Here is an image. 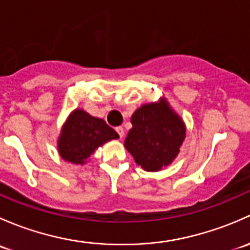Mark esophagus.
Masks as SVG:
<instances>
[{
	"instance_id": "esophagus-1",
	"label": "esophagus",
	"mask_w": 250,
	"mask_h": 250,
	"mask_svg": "<svg viewBox=\"0 0 250 250\" xmlns=\"http://www.w3.org/2000/svg\"><path fill=\"white\" fill-rule=\"evenodd\" d=\"M115 131H117L118 135H119V137H120V138L124 137L125 131H124V127H123V126H118V127H115Z\"/></svg>"
}]
</instances>
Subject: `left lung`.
Listing matches in <instances>:
<instances>
[{
    "label": "left lung",
    "instance_id": "left-lung-1",
    "mask_svg": "<svg viewBox=\"0 0 250 250\" xmlns=\"http://www.w3.org/2000/svg\"><path fill=\"white\" fill-rule=\"evenodd\" d=\"M131 124L125 148L143 169L159 171L178 155L185 126L165 100L138 108L131 117Z\"/></svg>",
    "mask_w": 250,
    "mask_h": 250
}]
</instances>
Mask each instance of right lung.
Here are the masks:
<instances>
[{
  "label": "right lung",
  "instance_id": "obj_1",
  "mask_svg": "<svg viewBox=\"0 0 250 250\" xmlns=\"http://www.w3.org/2000/svg\"><path fill=\"white\" fill-rule=\"evenodd\" d=\"M118 137L119 135L104 120L76 109L63 125L59 140V153L63 160L83 165L95 149Z\"/></svg>",
  "mask_w": 250,
  "mask_h": 250
}]
</instances>
